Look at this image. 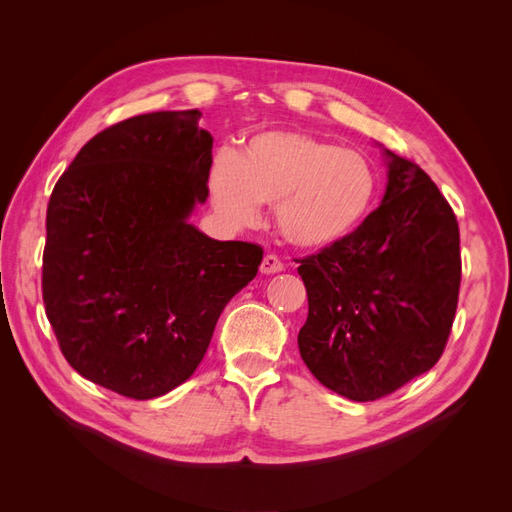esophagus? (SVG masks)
<instances>
[{"label": "esophagus", "instance_id": "1", "mask_svg": "<svg viewBox=\"0 0 512 512\" xmlns=\"http://www.w3.org/2000/svg\"><path fill=\"white\" fill-rule=\"evenodd\" d=\"M280 271H284V262H282L280 258L273 256V254H267L265 258H262V262H260V273L273 275V273H280Z\"/></svg>", "mask_w": 512, "mask_h": 512}]
</instances>
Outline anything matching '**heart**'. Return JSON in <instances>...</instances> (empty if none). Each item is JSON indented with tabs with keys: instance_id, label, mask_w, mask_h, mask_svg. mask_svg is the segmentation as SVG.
I'll list each match as a JSON object with an SVG mask.
<instances>
[{
	"instance_id": "b5f03b06",
	"label": "heart",
	"mask_w": 512,
	"mask_h": 512,
	"mask_svg": "<svg viewBox=\"0 0 512 512\" xmlns=\"http://www.w3.org/2000/svg\"><path fill=\"white\" fill-rule=\"evenodd\" d=\"M209 190L232 226H252L262 203H275L277 230L290 245L329 250L365 224L380 179L361 151L299 130H265L237 156L215 158Z\"/></svg>"
}]
</instances>
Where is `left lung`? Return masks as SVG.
Here are the masks:
<instances>
[{"label":"left lung","instance_id":"1","mask_svg":"<svg viewBox=\"0 0 512 512\" xmlns=\"http://www.w3.org/2000/svg\"><path fill=\"white\" fill-rule=\"evenodd\" d=\"M382 151L380 207L348 241L297 260L309 303L301 359L352 401L380 399L438 363L461 284L451 205L421 166Z\"/></svg>","mask_w":512,"mask_h":512}]
</instances>
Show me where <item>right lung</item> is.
I'll use <instances>...</instances> for the list:
<instances>
[{"instance_id": "right-lung-1", "label": "right lung", "mask_w": 512, "mask_h": 512, "mask_svg": "<svg viewBox=\"0 0 512 512\" xmlns=\"http://www.w3.org/2000/svg\"><path fill=\"white\" fill-rule=\"evenodd\" d=\"M200 111L130 117L96 134L46 209L42 299L66 361L123 397L188 380L262 247L190 224L209 196L213 138Z\"/></svg>"}]
</instances>
